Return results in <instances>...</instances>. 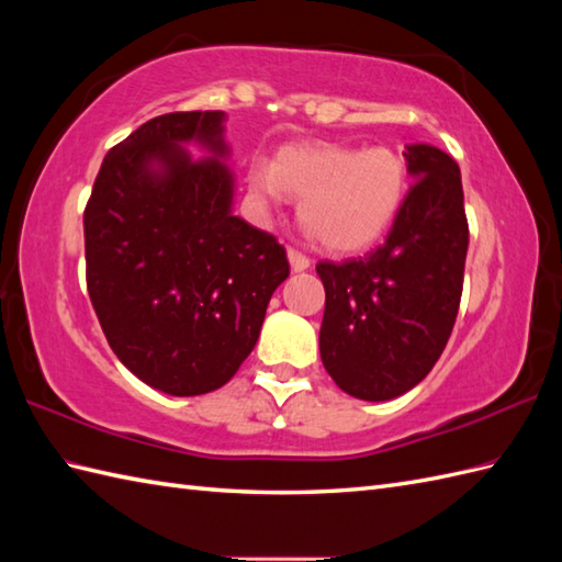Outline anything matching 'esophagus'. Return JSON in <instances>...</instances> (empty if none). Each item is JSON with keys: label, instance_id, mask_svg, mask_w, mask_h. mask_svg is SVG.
Wrapping results in <instances>:
<instances>
[{"label": "esophagus", "instance_id": "1", "mask_svg": "<svg viewBox=\"0 0 562 562\" xmlns=\"http://www.w3.org/2000/svg\"><path fill=\"white\" fill-rule=\"evenodd\" d=\"M288 258H290V266H292L294 272H302V270L312 266V258L304 256L300 248H288Z\"/></svg>", "mask_w": 562, "mask_h": 562}]
</instances>
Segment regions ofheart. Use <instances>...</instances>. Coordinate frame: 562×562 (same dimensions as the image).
I'll use <instances>...</instances> for the list:
<instances>
[{"mask_svg":"<svg viewBox=\"0 0 562 562\" xmlns=\"http://www.w3.org/2000/svg\"><path fill=\"white\" fill-rule=\"evenodd\" d=\"M250 183L268 198L302 200L300 220L321 246L362 250L386 234L405 195V169L386 147H288Z\"/></svg>","mask_w":562,"mask_h":562,"instance_id":"b5f03b06","label":"heart"}]
</instances>
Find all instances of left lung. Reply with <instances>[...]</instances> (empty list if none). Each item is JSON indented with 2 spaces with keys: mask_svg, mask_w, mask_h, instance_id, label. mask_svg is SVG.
<instances>
[{
  "mask_svg": "<svg viewBox=\"0 0 562 562\" xmlns=\"http://www.w3.org/2000/svg\"><path fill=\"white\" fill-rule=\"evenodd\" d=\"M405 159L415 183L386 241L316 266L326 288L321 360L362 401H389L420 384L445 350L463 292L469 220L459 166L429 145H411Z\"/></svg>",
  "mask_w": 562,
  "mask_h": 562,
  "instance_id": "8db88e82",
  "label": "left lung"
}]
</instances>
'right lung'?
<instances>
[{"instance_id": "1", "label": "right lung", "mask_w": 562, "mask_h": 562, "mask_svg": "<svg viewBox=\"0 0 562 562\" xmlns=\"http://www.w3.org/2000/svg\"><path fill=\"white\" fill-rule=\"evenodd\" d=\"M222 117H151L105 154L83 210L103 336L130 372L171 396L210 393L236 374L290 274L278 238L232 214L226 166L193 162L180 147L198 138L224 157Z\"/></svg>"}]
</instances>
